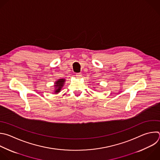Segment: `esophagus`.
I'll return each instance as SVG.
<instances>
[{
    "label": "esophagus",
    "mask_w": 160,
    "mask_h": 160,
    "mask_svg": "<svg viewBox=\"0 0 160 160\" xmlns=\"http://www.w3.org/2000/svg\"><path fill=\"white\" fill-rule=\"evenodd\" d=\"M82 75L80 73H77L75 76H76V77H77V78H80L82 77Z\"/></svg>",
    "instance_id": "esophagus-1"
}]
</instances>
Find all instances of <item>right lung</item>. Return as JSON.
Masks as SVG:
<instances>
[{"instance_id":"add662e5","label":"right lung","mask_w":160,"mask_h":160,"mask_svg":"<svg viewBox=\"0 0 160 160\" xmlns=\"http://www.w3.org/2000/svg\"><path fill=\"white\" fill-rule=\"evenodd\" d=\"M65 81H66L65 78H60L57 80L55 82V85H54L55 93H58L59 92H61V90L62 89V87H63Z\"/></svg>"}]
</instances>
